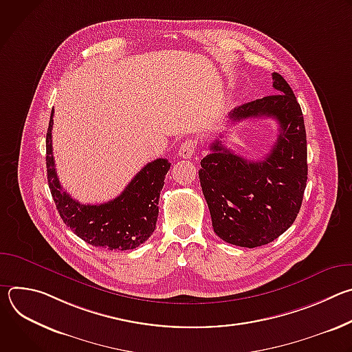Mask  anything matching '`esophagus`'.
I'll use <instances>...</instances> for the list:
<instances>
[{
    "label": "esophagus",
    "mask_w": 352,
    "mask_h": 352,
    "mask_svg": "<svg viewBox=\"0 0 352 352\" xmlns=\"http://www.w3.org/2000/svg\"><path fill=\"white\" fill-rule=\"evenodd\" d=\"M196 146H197V142H196V140H193V139L185 140V142L179 146L178 156H179L181 159H190V157L195 155Z\"/></svg>",
    "instance_id": "1"
}]
</instances>
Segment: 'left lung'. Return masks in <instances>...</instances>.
<instances>
[{"label":"left lung","instance_id":"left-lung-1","mask_svg":"<svg viewBox=\"0 0 352 352\" xmlns=\"http://www.w3.org/2000/svg\"><path fill=\"white\" fill-rule=\"evenodd\" d=\"M272 76L276 94L230 113L234 124L261 117L276 120L278 135L270 153L263 160L249 162L216 139L199 170L214 232L243 248L266 245L292 226L308 179L302 110L285 79L277 72Z\"/></svg>","mask_w":352,"mask_h":352}]
</instances>
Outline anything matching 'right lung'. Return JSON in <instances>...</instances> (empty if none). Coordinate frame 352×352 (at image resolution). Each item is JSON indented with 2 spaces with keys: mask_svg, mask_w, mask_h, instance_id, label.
Listing matches in <instances>:
<instances>
[{
  "mask_svg": "<svg viewBox=\"0 0 352 352\" xmlns=\"http://www.w3.org/2000/svg\"><path fill=\"white\" fill-rule=\"evenodd\" d=\"M53 116L45 136L47 179L64 223L85 242L109 250H128L153 234L159 216V197L171 163L157 159L146 164L120 196L102 205H82L61 186L53 157Z\"/></svg>",
  "mask_w": 352,
  "mask_h": 352,
  "instance_id": "obj_1",
  "label": "right lung"
}]
</instances>
